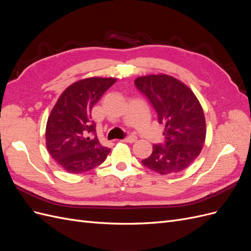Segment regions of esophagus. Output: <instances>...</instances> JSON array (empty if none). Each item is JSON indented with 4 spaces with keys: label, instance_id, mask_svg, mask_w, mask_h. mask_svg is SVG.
<instances>
[{
    "label": "esophagus",
    "instance_id": "34e87169",
    "mask_svg": "<svg viewBox=\"0 0 251 251\" xmlns=\"http://www.w3.org/2000/svg\"><path fill=\"white\" fill-rule=\"evenodd\" d=\"M136 140H137V137H136V136H134V135L126 136V137L125 139H123V141L128 142V143H133V142H135Z\"/></svg>",
    "mask_w": 251,
    "mask_h": 251
}]
</instances>
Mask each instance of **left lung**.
Instances as JSON below:
<instances>
[{"label": "left lung", "mask_w": 251, "mask_h": 251, "mask_svg": "<svg viewBox=\"0 0 251 251\" xmlns=\"http://www.w3.org/2000/svg\"><path fill=\"white\" fill-rule=\"evenodd\" d=\"M134 83L153 105L158 123L165 126L164 142L154 144L151 156L141 163L161 175L185 170L199 156L206 135L199 100L184 83L169 75L142 76Z\"/></svg>", "instance_id": "obj_1"}]
</instances>
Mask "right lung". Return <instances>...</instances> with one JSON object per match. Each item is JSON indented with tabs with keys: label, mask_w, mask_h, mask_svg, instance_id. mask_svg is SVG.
<instances>
[{
	"label": "right lung",
	"mask_w": 251,
	"mask_h": 251,
	"mask_svg": "<svg viewBox=\"0 0 251 251\" xmlns=\"http://www.w3.org/2000/svg\"><path fill=\"white\" fill-rule=\"evenodd\" d=\"M115 78L92 77L68 87L52 109L46 126L49 154L64 170L85 173L101 164L110 149L100 144L91 111Z\"/></svg>",
	"instance_id": "obj_1"
}]
</instances>
